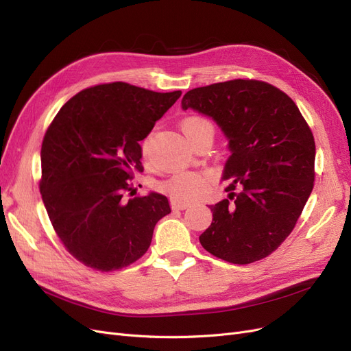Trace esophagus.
<instances>
[{"mask_svg":"<svg viewBox=\"0 0 351 351\" xmlns=\"http://www.w3.org/2000/svg\"><path fill=\"white\" fill-rule=\"evenodd\" d=\"M171 208L177 209V210H183V209L189 208V204H187V202H182V200H178L176 197H171Z\"/></svg>","mask_w":351,"mask_h":351,"instance_id":"esophagus-1","label":"esophagus"}]
</instances>
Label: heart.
<instances>
[{
    "mask_svg": "<svg viewBox=\"0 0 351 351\" xmlns=\"http://www.w3.org/2000/svg\"><path fill=\"white\" fill-rule=\"evenodd\" d=\"M182 130L187 139L200 134V133H210L214 134V125L205 117L200 115H192L187 117L182 121ZM147 149H149V141H145L142 145V154L143 156L147 155ZM212 178L209 174L202 173H178L173 176L169 180L162 184V189L167 193L171 195V197H176L182 202H189L200 197L206 190L209 189V184Z\"/></svg>",
    "mask_w": 351,
    "mask_h": 351,
    "instance_id": "1",
    "label": "heart"
}]
</instances>
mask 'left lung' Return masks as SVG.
<instances>
[{
  "label": "left lung",
  "mask_w": 351,
  "mask_h": 351,
  "mask_svg": "<svg viewBox=\"0 0 351 351\" xmlns=\"http://www.w3.org/2000/svg\"><path fill=\"white\" fill-rule=\"evenodd\" d=\"M182 108L214 120L228 141L221 180L227 199L209 205L199 241L214 256L246 265L289 237L315 180V141L290 97L269 83L230 80L189 90Z\"/></svg>",
  "instance_id": "left-lung-1"
}]
</instances>
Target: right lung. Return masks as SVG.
I'll use <instances>...</instances> for the list:
<instances>
[{"instance_id": "add662e5", "label": "right lung", "mask_w": 351, "mask_h": 351, "mask_svg": "<svg viewBox=\"0 0 351 351\" xmlns=\"http://www.w3.org/2000/svg\"><path fill=\"white\" fill-rule=\"evenodd\" d=\"M182 92L129 83L79 92L56 115L40 147V195L57 236L79 262L115 271L149 249L156 222L171 212L167 196L125 199L143 171L141 141Z\"/></svg>"}]
</instances>
